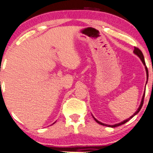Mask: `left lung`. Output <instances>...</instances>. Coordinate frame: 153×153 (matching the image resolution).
<instances>
[{
	"label": "left lung",
	"instance_id": "obj_1",
	"mask_svg": "<svg viewBox=\"0 0 153 153\" xmlns=\"http://www.w3.org/2000/svg\"><path fill=\"white\" fill-rule=\"evenodd\" d=\"M134 52V53L135 54H136L137 56H138V57H140V59H141L142 62H143L144 65H145V71H146V74H147V82H146V84H147V80H148V71H147V68L146 65H145V59H144V56H143V52H141V50H139L138 48H137V47H134V52ZM145 92H144V94H143V98H142V100H141V103H140V106L138 107L137 110L136 111H135V113L134 114H133L132 116H131V117H129V118H128L127 119H125V120H124V121H123V122H121L120 123H118V124H114V125H110V124H103V123H102V122H99V121H98L97 119H96V118H95V117H94V116L92 115V116H93V117H94V120L96 121V122H97V123H99V124H101V125H103V126H106V127H118V126H120V125H122V124H125V123H126V122H127L128 121H129V120H130V119H131V118H132V117H134L135 115H136V114H137L139 113V111H140V109H141L142 106H143V101H144V98H145Z\"/></svg>",
	"mask_w": 153,
	"mask_h": 153
}]
</instances>
